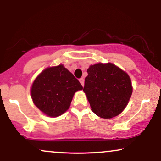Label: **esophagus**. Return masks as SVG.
<instances>
[{"mask_svg": "<svg viewBox=\"0 0 161 161\" xmlns=\"http://www.w3.org/2000/svg\"><path fill=\"white\" fill-rule=\"evenodd\" d=\"M79 82H80L81 84H82V86H84V82H85V80H84V79H83V78H81V79H79Z\"/></svg>", "mask_w": 161, "mask_h": 161, "instance_id": "1", "label": "esophagus"}]
</instances>
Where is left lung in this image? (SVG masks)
Instances as JSON below:
<instances>
[{"label":"left lung","instance_id":"1","mask_svg":"<svg viewBox=\"0 0 161 161\" xmlns=\"http://www.w3.org/2000/svg\"><path fill=\"white\" fill-rule=\"evenodd\" d=\"M87 72L83 91L92 111L104 119L121 114L132 93L129 75L112 63H97Z\"/></svg>","mask_w":161,"mask_h":161}]
</instances>
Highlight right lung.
<instances>
[{
	"label": "right lung",
	"instance_id": "add662e5",
	"mask_svg": "<svg viewBox=\"0 0 161 161\" xmlns=\"http://www.w3.org/2000/svg\"><path fill=\"white\" fill-rule=\"evenodd\" d=\"M82 88L78 79L60 64L38 74L32 85L31 97L46 116L57 117L69 108L75 93Z\"/></svg>",
	"mask_w": 161,
	"mask_h": 161
}]
</instances>
